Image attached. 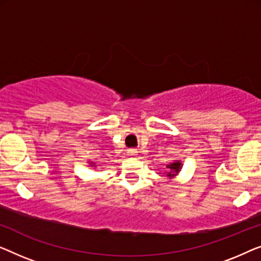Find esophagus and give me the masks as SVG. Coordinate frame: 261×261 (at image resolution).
<instances>
[{
	"mask_svg": "<svg viewBox=\"0 0 261 261\" xmlns=\"http://www.w3.org/2000/svg\"><path fill=\"white\" fill-rule=\"evenodd\" d=\"M127 153H129L130 156H136V155H137V150H136V149H130L129 151H127Z\"/></svg>",
	"mask_w": 261,
	"mask_h": 261,
	"instance_id": "obj_1",
	"label": "esophagus"
}]
</instances>
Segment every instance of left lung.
<instances>
[{"label": "left lung", "instance_id": "left-lung-1", "mask_svg": "<svg viewBox=\"0 0 261 261\" xmlns=\"http://www.w3.org/2000/svg\"><path fill=\"white\" fill-rule=\"evenodd\" d=\"M168 168L171 170V171L168 174V176H174L175 174H171V172H175V174L176 172H178L179 169H181V163H179V162H174V163H171L170 166H168Z\"/></svg>", "mask_w": 261, "mask_h": 261}]
</instances>
